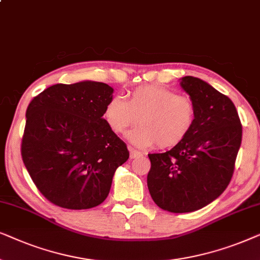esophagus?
<instances>
[{
  "label": "esophagus",
  "mask_w": 260,
  "mask_h": 260,
  "mask_svg": "<svg viewBox=\"0 0 260 260\" xmlns=\"http://www.w3.org/2000/svg\"><path fill=\"white\" fill-rule=\"evenodd\" d=\"M128 150H129V157H131V159L138 158V157H140V155H141V153H140L139 151H136V150H133L132 147H129V148H128Z\"/></svg>",
  "instance_id": "1"
}]
</instances>
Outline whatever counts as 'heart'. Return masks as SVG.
Wrapping results in <instances>:
<instances>
[{"instance_id": "heart-1", "label": "heart", "mask_w": 260, "mask_h": 260, "mask_svg": "<svg viewBox=\"0 0 260 260\" xmlns=\"http://www.w3.org/2000/svg\"><path fill=\"white\" fill-rule=\"evenodd\" d=\"M195 114L188 96L157 84H145L132 90L127 101L113 96L103 110V119L116 134L126 133L140 119L141 126L128 134V140L141 148L155 145L166 148L185 139L195 122Z\"/></svg>"}]
</instances>
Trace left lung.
<instances>
[{"label": "left lung", "instance_id": "8db88e82", "mask_svg": "<svg viewBox=\"0 0 260 260\" xmlns=\"http://www.w3.org/2000/svg\"><path fill=\"white\" fill-rule=\"evenodd\" d=\"M179 84L195 106V122L170 151L148 154L147 186L159 208L190 213L216 200L230 184L243 128L233 102L209 83L185 76Z\"/></svg>", "mask_w": 260, "mask_h": 260}]
</instances>
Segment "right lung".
Wrapping results in <instances>:
<instances>
[{"instance_id": "add662e5", "label": "right lung", "mask_w": 260, "mask_h": 260, "mask_svg": "<svg viewBox=\"0 0 260 260\" xmlns=\"http://www.w3.org/2000/svg\"><path fill=\"white\" fill-rule=\"evenodd\" d=\"M113 92L106 83L83 81L54 84L30 101L22 160L53 205L67 209L101 205L116 169L129 158L126 144L103 119Z\"/></svg>"}]
</instances>
